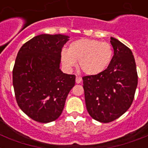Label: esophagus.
I'll list each match as a JSON object with an SVG mask.
<instances>
[{"label":"esophagus","instance_id":"esophagus-1","mask_svg":"<svg viewBox=\"0 0 148 148\" xmlns=\"http://www.w3.org/2000/svg\"><path fill=\"white\" fill-rule=\"evenodd\" d=\"M82 81V78H81V77L77 76L76 77V83L77 84H80Z\"/></svg>","mask_w":148,"mask_h":148}]
</instances>
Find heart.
<instances>
[{"label": "heart", "mask_w": 148, "mask_h": 148, "mask_svg": "<svg viewBox=\"0 0 148 148\" xmlns=\"http://www.w3.org/2000/svg\"><path fill=\"white\" fill-rule=\"evenodd\" d=\"M112 57L110 44L88 38L74 40L70 44L67 50L63 49L60 52V61L65 68L72 69L79 61L81 71L90 76L104 71Z\"/></svg>", "instance_id": "obj_1"}]
</instances>
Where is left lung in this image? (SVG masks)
Returning a JSON list of instances; mask_svg holds the SVG:
<instances>
[{
    "label": "left lung",
    "instance_id": "8db88e82",
    "mask_svg": "<svg viewBox=\"0 0 148 148\" xmlns=\"http://www.w3.org/2000/svg\"><path fill=\"white\" fill-rule=\"evenodd\" d=\"M110 44L114 56L108 68L97 75L83 77L87 110L90 117L102 123L113 121L128 110L138 86L132 51L112 37Z\"/></svg>",
    "mask_w": 148,
    "mask_h": 148
}]
</instances>
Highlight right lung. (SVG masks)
<instances>
[{"instance_id":"add662e5","label":"right lung","mask_w":148,"mask_h":148,"mask_svg":"<svg viewBox=\"0 0 148 148\" xmlns=\"http://www.w3.org/2000/svg\"><path fill=\"white\" fill-rule=\"evenodd\" d=\"M63 34H40L19 50L13 69V86L19 108L31 119L49 123L61 114L75 75L60 69V52L69 40Z\"/></svg>"}]
</instances>
